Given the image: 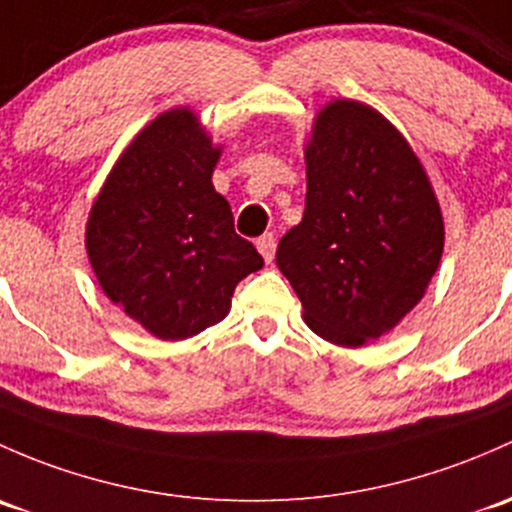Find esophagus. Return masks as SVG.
Here are the masks:
<instances>
[{
  "label": "esophagus",
  "mask_w": 512,
  "mask_h": 512,
  "mask_svg": "<svg viewBox=\"0 0 512 512\" xmlns=\"http://www.w3.org/2000/svg\"><path fill=\"white\" fill-rule=\"evenodd\" d=\"M257 250L265 257V262L274 260V250H277V238L272 233H265L262 238H257Z\"/></svg>",
  "instance_id": "34e87169"
}]
</instances>
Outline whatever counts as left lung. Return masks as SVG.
<instances>
[{"label":"left lung","mask_w":512,"mask_h":512,"mask_svg":"<svg viewBox=\"0 0 512 512\" xmlns=\"http://www.w3.org/2000/svg\"><path fill=\"white\" fill-rule=\"evenodd\" d=\"M444 220L422 164L355 100L319 112L306 147V208L277 247L304 321L336 346L390 331L437 272Z\"/></svg>","instance_id":"1"}]
</instances>
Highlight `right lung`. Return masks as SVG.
<instances>
[{
    "instance_id": "obj_1",
    "label": "right lung",
    "mask_w": 512,
    "mask_h": 512,
    "mask_svg": "<svg viewBox=\"0 0 512 512\" xmlns=\"http://www.w3.org/2000/svg\"><path fill=\"white\" fill-rule=\"evenodd\" d=\"M213 149L191 110H171L134 137L88 220L90 265L102 292L164 341L218 324L260 252L235 233L213 188Z\"/></svg>"
}]
</instances>
